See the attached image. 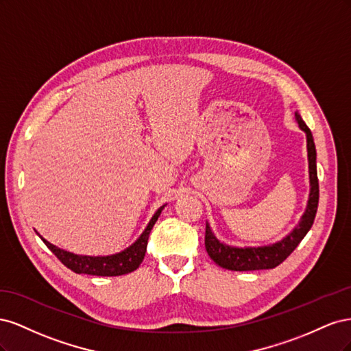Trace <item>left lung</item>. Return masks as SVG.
<instances>
[{
    "mask_svg": "<svg viewBox=\"0 0 351 351\" xmlns=\"http://www.w3.org/2000/svg\"><path fill=\"white\" fill-rule=\"evenodd\" d=\"M295 120L299 123L300 129L306 133L307 137V156H309V177H311V195L307 208L302 221L289 236L281 241L263 247H230L219 243L210 228L206 226L205 230V247L206 252L217 265L221 268L231 271H256V269H272L278 267L287 258L290 256L293 250L299 246V243L307 234V231L313 226V221L317 210V202H319V182H317L316 173V149L312 132L306 123L302 120L299 112H295Z\"/></svg>",
    "mask_w": 351,
    "mask_h": 351,
    "instance_id": "obj_1",
    "label": "left lung"
}]
</instances>
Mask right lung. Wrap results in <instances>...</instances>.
Instances as JSON below:
<instances>
[{
	"label": "right lung",
	"mask_w": 351,
	"mask_h": 351,
	"mask_svg": "<svg viewBox=\"0 0 351 351\" xmlns=\"http://www.w3.org/2000/svg\"><path fill=\"white\" fill-rule=\"evenodd\" d=\"M162 209L164 206H161L155 212V215L152 217L149 224H147L143 234L137 239L136 243H133L129 249L123 250L121 253L112 254V256H80V254H74L54 246V244H51L45 239H40L44 240L47 247L56 254L58 261H61V263H64L73 272L97 275V277H117V275L129 274L139 268V265L145 258L147 239H149L151 230L155 226V222Z\"/></svg>",
	"instance_id": "1"
}]
</instances>
